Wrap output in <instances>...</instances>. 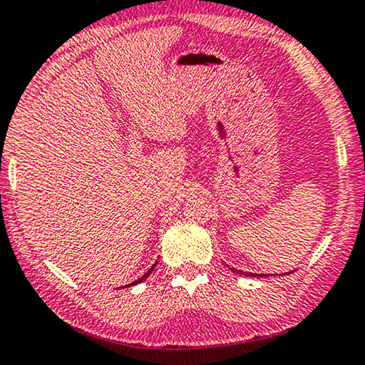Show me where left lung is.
<instances>
[{
    "label": "left lung",
    "mask_w": 365,
    "mask_h": 365,
    "mask_svg": "<svg viewBox=\"0 0 365 365\" xmlns=\"http://www.w3.org/2000/svg\"><path fill=\"white\" fill-rule=\"evenodd\" d=\"M232 271H236V273L244 274V276H255V278L256 276H266V274H257V273H244V271H237V269H234V267H232Z\"/></svg>",
    "instance_id": "8db88e82"
}]
</instances>
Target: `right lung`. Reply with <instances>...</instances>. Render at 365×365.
<instances>
[{
    "label": "right lung",
    "mask_w": 365,
    "mask_h": 365,
    "mask_svg": "<svg viewBox=\"0 0 365 365\" xmlns=\"http://www.w3.org/2000/svg\"><path fill=\"white\" fill-rule=\"evenodd\" d=\"M155 266H156V262H155V264H153V266H151V267H150V269H148V271H146V273H145V274H143V276H141V278H140V279L133 281V283H129V284H126V286H133V284H138V283H141V281H143V279H146V278H148V276L151 274V271H153V269H155Z\"/></svg>",
    "instance_id": "add662e5"
}]
</instances>
